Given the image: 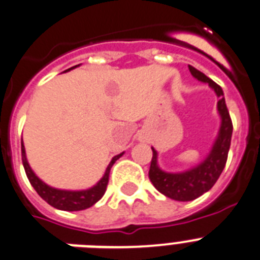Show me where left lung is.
<instances>
[{
	"instance_id": "obj_1",
	"label": "left lung",
	"mask_w": 260,
	"mask_h": 260,
	"mask_svg": "<svg viewBox=\"0 0 260 260\" xmlns=\"http://www.w3.org/2000/svg\"><path fill=\"white\" fill-rule=\"evenodd\" d=\"M189 70L192 77L203 83H208V86L216 92L217 98H220L217 102V110L221 117V126H220L219 135L216 138L210 155L206 157L203 162L186 172L168 173V172L161 171L157 165V152L152 148L153 155L151 160L150 172H148L151 182L155 186L156 190H158L165 197L178 202H189L199 198L204 192H207L215 185L216 181L219 180L220 174L226 164L232 133H233V123L229 116L228 108L225 104L221 87L192 66L189 65Z\"/></svg>"
}]
</instances>
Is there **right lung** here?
Here are the masks:
<instances>
[{
    "mask_svg": "<svg viewBox=\"0 0 260 260\" xmlns=\"http://www.w3.org/2000/svg\"><path fill=\"white\" fill-rule=\"evenodd\" d=\"M69 70H70V69H69ZM122 155L123 152L114 156V157L112 158V161L108 165L107 171H105V174L103 176V178L99 181L93 187H91V189L88 190H82V191H69V190H58L54 189V187H50V186H48L47 183L43 182V181L34 173V171H32L31 167L28 165V161H27L26 150H24V146H23L22 141V162L23 167H24V171H26L27 178H28L29 183L34 186V189L36 190V192H38L48 204H50L52 207L57 208V210L62 211L86 210V208H89L91 206H93L96 202L100 201V199L103 198V195L105 194V190H107L108 181H109L110 168L113 167L114 162H116Z\"/></svg>",
    "mask_w": 260,
    "mask_h": 260,
    "instance_id": "add662e5",
    "label": "right lung"
}]
</instances>
